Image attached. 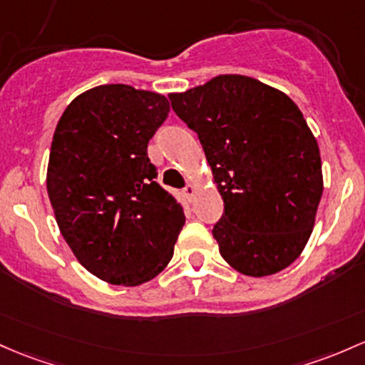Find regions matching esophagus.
I'll use <instances>...</instances> for the list:
<instances>
[{
  "label": "esophagus",
  "mask_w": 365,
  "mask_h": 365,
  "mask_svg": "<svg viewBox=\"0 0 365 365\" xmlns=\"http://www.w3.org/2000/svg\"><path fill=\"white\" fill-rule=\"evenodd\" d=\"M183 194H185V197L189 199V201H190L192 195L195 194V187H194V185H190V183H189V185H187L185 189H183Z\"/></svg>",
  "instance_id": "1"
}]
</instances>
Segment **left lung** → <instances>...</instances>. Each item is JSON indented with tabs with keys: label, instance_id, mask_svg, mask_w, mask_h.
I'll return each mask as SVG.
<instances>
[{
	"label": "left lung",
	"instance_id": "1",
	"mask_svg": "<svg viewBox=\"0 0 365 365\" xmlns=\"http://www.w3.org/2000/svg\"><path fill=\"white\" fill-rule=\"evenodd\" d=\"M168 97L197 133L225 204L213 227L223 259L251 277L289 267L310 239L324 190L317 140L298 106L239 74Z\"/></svg>",
	"mask_w": 365,
	"mask_h": 365
}]
</instances>
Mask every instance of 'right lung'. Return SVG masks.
Wrapping results in <instances>:
<instances>
[{"mask_svg":"<svg viewBox=\"0 0 365 365\" xmlns=\"http://www.w3.org/2000/svg\"><path fill=\"white\" fill-rule=\"evenodd\" d=\"M168 112L154 91L102 85L72 100L55 128L46 173L55 220L78 262L115 286L163 272L185 223L147 155Z\"/></svg>","mask_w":365,"mask_h":365,"instance_id":"add662e5","label":"right lung"}]
</instances>
